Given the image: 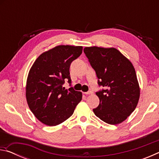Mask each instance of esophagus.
I'll list each match as a JSON object with an SVG mask.
<instances>
[{
  "label": "esophagus",
  "mask_w": 159,
  "mask_h": 159,
  "mask_svg": "<svg viewBox=\"0 0 159 159\" xmlns=\"http://www.w3.org/2000/svg\"><path fill=\"white\" fill-rule=\"evenodd\" d=\"M83 94H85V95H92L93 94V92L92 91H88V92H85V93H83Z\"/></svg>",
  "instance_id": "1"
}]
</instances>
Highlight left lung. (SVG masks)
Segmentation results:
<instances>
[{"mask_svg":"<svg viewBox=\"0 0 159 159\" xmlns=\"http://www.w3.org/2000/svg\"><path fill=\"white\" fill-rule=\"evenodd\" d=\"M83 51L96 72L98 85L105 89L96 93L99 104L93 112L108 124H119L135 109L139 98L133 64L114 48L85 47Z\"/></svg>","mask_w":159,"mask_h":159,"instance_id":"1","label":"left lung"}]
</instances>
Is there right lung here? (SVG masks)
I'll return each mask as SVG.
<instances>
[{
	"mask_svg": "<svg viewBox=\"0 0 159 159\" xmlns=\"http://www.w3.org/2000/svg\"><path fill=\"white\" fill-rule=\"evenodd\" d=\"M82 46L58 45L42 53L29 72L26 98L31 112L44 124L55 126L73 114L82 93L62 87L71 83V63L81 55Z\"/></svg>",
	"mask_w": 159,
	"mask_h": 159,
	"instance_id": "1",
	"label": "right lung"
}]
</instances>
